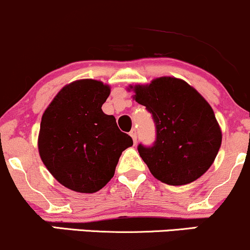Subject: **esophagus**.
<instances>
[{
    "label": "esophagus",
    "mask_w": 250,
    "mask_h": 250,
    "mask_svg": "<svg viewBox=\"0 0 250 250\" xmlns=\"http://www.w3.org/2000/svg\"><path fill=\"white\" fill-rule=\"evenodd\" d=\"M129 135L131 136V139H133L134 144H135V142H136V139H138V135H136V130H135V129H131V130H130V133H129Z\"/></svg>",
    "instance_id": "1"
}]
</instances>
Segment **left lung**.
<instances>
[{"label":"left lung","instance_id":"1","mask_svg":"<svg viewBox=\"0 0 250 250\" xmlns=\"http://www.w3.org/2000/svg\"><path fill=\"white\" fill-rule=\"evenodd\" d=\"M130 89L155 123L153 146H138L150 173L174 186L202 177L215 161L222 142L210 104L191 85L174 77H160Z\"/></svg>","mask_w":250,"mask_h":250}]
</instances>
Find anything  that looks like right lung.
Here are the masks:
<instances>
[{
	"label": "right lung",
	"mask_w": 250,
	"mask_h": 250,
	"mask_svg": "<svg viewBox=\"0 0 250 250\" xmlns=\"http://www.w3.org/2000/svg\"><path fill=\"white\" fill-rule=\"evenodd\" d=\"M109 85L81 79L66 85L42 115L38 139L43 165L65 188L94 193L114 177L122 152L133 140L112 115L102 111Z\"/></svg>",
	"instance_id": "obj_1"
}]
</instances>
